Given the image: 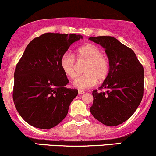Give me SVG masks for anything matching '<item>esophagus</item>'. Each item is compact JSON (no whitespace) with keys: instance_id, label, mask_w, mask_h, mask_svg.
I'll return each instance as SVG.
<instances>
[{"instance_id":"34e87169","label":"esophagus","mask_w":156,"mask_h":156,"mask_svg":"<svg viewBox=\"0 0 156 156\" xmlns=\"http://www.w3.org/2000/svg\"><path fill=\"white\" fill-rule=\"evenodd\" d=\"M84 93H85V92L83 90H78V94H79V95H82Z\"/></svg>"}]
</instances>
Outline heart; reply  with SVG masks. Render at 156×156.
Here are the masks:
<instances>
[{"mask_svg":"<svg viewBox=\"0 0 156 156\" xmlns=\"http://www.w3.org/2000/svg\"><path fill=\"white\" fill-rule=\"evenodd\" d=\"M79 60L88 62L85 67V75L78 77L73 81V87L82 90L92 87L97 83V79L102 81L108 77L110 70L108 60L103 55L101 49L93 44H87L81 47L77 51ZM60 67L64 74L70 78L76 75L75 59L73 55L66 53L60 59Z\"/></svg>","mask_w":156,"mask_h":156,"instance_id":"obj_1","label":"heart"}]
</instances>
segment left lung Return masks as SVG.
I'll return each mask as SVG.
<instances>
[{
	"mask_svg": "<svg viewBox=\"0 0 156 156\" xmlns=\"http://www.w3.org/2000/svg\"><path fill=\"white\" fill-rule=\"evenodd\" d=\"M90 40L105 49L110 70L99 87L93 91L92 115L108 126L122 124L132 116L144 95V71L134 52L112 37H91Z\"/></svg>",
	"mask_w": 156,
	"mask_h": 156,
	"instance_id": "obj_1",
	"label": "left lung"
}]
</instances>
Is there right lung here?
<instances>
[{"mask_svg": "<svg viewBox=\"0 0 156 156\" xmlns=\"http://www.w3.org/2000/svg\"><path fill=\"white\" fill-rule=\"evenodd\" d=\"M81 35L46 33L27 45L14 73L13 101L25 122L38 129H51L68 114L78 90L69 83L60 59Z\"/></svg>", "mask_w": 156, "mask_h": 156, "instance_id": "1", "label": "right lung"}]
</instances>
